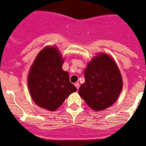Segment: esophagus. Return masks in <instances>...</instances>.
Segmentation results:
<instances>
[{"instance_id":"1","label":"esophagus","mask_w":146,"mask_h":146,"mask_svg":"<svg viewBox=\"0 0 146 146\" xmlns=\"http://www.w3.org/2000/svg\"><path fill=\"white\" fill-rule=\"evenodd\" d=\"M74 86H75V87H76L78 90V89H79V83H78V82H77V83L74 84Z\"/></svg>"}]
</instances>
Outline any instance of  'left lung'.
Masks as SVG:
<instances>
[{"instance_id": "1", "label": "left lung", "mask_w": 146, "mask_h": 146, "mask_svg": "<svg viewBox=\"0 0 146 146\" xmlns=\"http://www.w3.org/2000/svg\"><path fill=\"white\" fill-rule=\"evenodd\" d=\"M84 75L86 82L80 86L78 93L90 108L100 111L115 103L123 81L112 57L104 53L94 57L85 69Z\"/></svg>"}]
</instances>
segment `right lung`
<instances>
[{
  "instance_id": "1",
  "label": "right lung",
  "mask_w": 146,
  "mask_h": 146,
  "mask_svg": "<svg viewBox=\"0 0 146 146\" xmlns=\"http://www.w3.org/2000/svg\"><path fill=\"white\" fill-rule=\"evenodd\" d=\"M63 60L56 46H46L39 52L31 66L28 86L35 104L54 111L77 89L70 82L68 72L62 69Z\"/></svg>"
}]
</instances>
